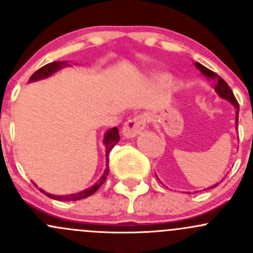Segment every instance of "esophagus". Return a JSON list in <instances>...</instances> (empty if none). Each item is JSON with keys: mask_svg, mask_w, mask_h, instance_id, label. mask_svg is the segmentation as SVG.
Masks as SVG:
<instances>
[{"mask_svg": "<svg viewBox=\"0 0 253 253\" xmlns=\"http://www.w3.org/2000/svg\"><path fill=\"white\" fill-rule=\"evenodd\" d=\"M148 122V116L145 114H139L137 116H133L132 119H129L128 121L125 124L124 129V136L126 138H132V137H136L137 134H139V132L142 131L145 127Z\"/></svg>", "mask_w": 253, "mask_h": 253, "instance_id": "1", "label": "esophagus"}]
</instances>
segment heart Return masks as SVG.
<instances>
[{"instance_id":"1","label":"heart","mask_w":253,"mask_h":253,"mask_svg":"<svg viewBox=\"0 0 253 253\" xmlns=\"http://www.w3.org/2000/svg\"><path fill=\"white\" fill-rule=\"evenodd\" d=\"M165 79H167V77H163V81H165Z\"/></svg>"}]
</instances>
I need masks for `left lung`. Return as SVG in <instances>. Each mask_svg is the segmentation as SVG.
I'll use <instances>...</instances> for the list:
<instances>
[{"label":"left lung","mask_w":253,"mask_h":253,"mask_svg":"<svg viewBox=\"0 0 253 253\" xmlns=\"http://www.w3.org/2000/svg\"><path fill=\"white\" fill-rule=\"evenodd\" d=\"M195 65H196V67H197L198 70H200L201 72L206 76V77L213 79L214 88H215V90L218 91L219 95H220L221 98L226 99L228 101H230V103L235 106L236 108V126H237V124H239V103H237L235 95H234V93H233V90H231L230 86L228 85V83H226V82L224 81L220 76L216 75L215 72L208 70V68L205 67V66L201 65V63H198V62H196ZM216 186H218V183H215V185L211 186V187H209V188H214V187H216Z\"/></svg>","instance_id":"8db88e82"}]
</instances>
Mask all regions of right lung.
Segmentation results:
<instances>
[{
    "instance_id": "right-lung-1",
    "label": "right lung",
    "mask_w": 253,
    "mask_h": 253,
    "mask_svg": "<svg viewBox=\"0 0 253 253\" xmlns=\"http://www.w3.org/2000/svg\"><path fill=\"white\" fill-rule=\"evenodd\" d=\"M66 66H70V65H68L67 62H58V61L47 63V65L42 66V68H39L37 72L33 73L32 77L29 78V82H34V81H39V79H42V78H47L48 76H51L52 73H55L56 71H58L60 68L66 67ZM119 141H120V134H119V129H117V127H114V128L109 129V131L105 133L104 143H105V147H106V163H108V164H106V170L104 171V175L101 176L100 180H99L98 182L95 183V185L91 186L90 188H86V190L82 191V192L76 193V195H71V196H53V195H50V193H46L45 191L40 190V188H39V190L42 191V193H45V195L48 196L50 198H52V200L66 201V202H70V201L84 200V198L91 196L94 192H96V191L100 188V186L103 185L104 181L106 180V176H108V174H109V162H108V160H109V153H110V150L115 147V145L117 144V142H119Z\"/></svg>"
}]
</instances>
